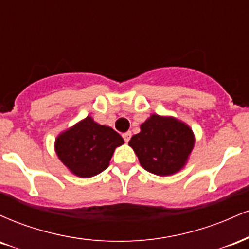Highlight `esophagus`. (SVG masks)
<instances>
[{
	"instance_id": "obj_1",
	"label": "esophagus",
	"mask_w": 249,
	"mask_h": 249,
	"mask_svg": "<svg viewBox=\"0 0 249 249\" xmlns=\"http://www.w3.org/2000/svg\"><path fill=\"white\" fill-rule=\"evenodd\" d=\"M131 136H132V134H131L130 131H127V132L123 133V138H124V141L126 142L131 139Z\"/></svg>"
}]
</instances>
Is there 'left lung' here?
I'll list each match as a JSON object with an SVG mask.
<instances>
[{
	"mask_svg": "<svg viewBox=\"0 0 249 249\" xmlns=\"http://www.w3.org/2000/svg\"><path fill=\"white\" fill-rule=\"evenodd\" d=\"M196 144L186 123L172 116L153 113L141 125V132L128 142L142 167L160 177L172 176L185 167Z\"/></svg>",
	"mask_w": 249,
	"mask_h": 249,
	"instance_id": "8db88e82",
	"label": "left lung"
}]
</instances>
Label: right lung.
<instances>
[{
	"mask_svg": "<svg viewBox=\"0 0 249 249\" xmlns=\"http://www.w3.org/2000/svg\"><path fill=\"white\" fill-rule=\"evenodd\" d=\"M123 144L124 139L112 127L88 116L57 136L55 152L71 173L91 178L107 170L115 150Z\"/></svg>",
	"mask_w": 249,
	"mask_h": 249,
	"instance_id": "obj_1",
	"label": "right lung"
}]
</instances>
